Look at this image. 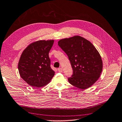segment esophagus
<instances>
[{
	"label": "esophagus",
	"instance_id": "34e87169",
	"mask_svg": "<svg viewBox=\"0 0 122 122\" xmlns=\"http://www.w3.org/2000/svg\"><path fill=\"white\" fill-rule=\"evenodd\" d=\"M58 71L59 72H62V71H63V69H62V68H61V67L58 68Z\"/></svg>",
	"mask_w": 122,
	"mask_h": 122
}]
</instances>
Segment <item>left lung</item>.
Wrapping results in <instances>:
<instances>
[{
    "label": "left lung",
    "instance_id": "8db88e82",
    "mask_svg": "<svg viewBox=\"0 0 122 122\" xmlns=\"http://www.w3.org/2000/svg\"><path fill=\"white\" fill-rule=\"evenodd\" d=\"M58 45L68 57L73 68L69 83L79 89L90 87L98 80L103 69L101 56L85 38L75 36L58 41Z\"/></svg>",
    "mask_w": 122,
    "mask_h": 122
}]
</instances>
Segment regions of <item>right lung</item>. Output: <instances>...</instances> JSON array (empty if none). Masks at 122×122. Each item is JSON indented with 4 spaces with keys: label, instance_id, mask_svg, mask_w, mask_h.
Listing matches in <instances>:
<instances>
[{
    "label": "right lung",
    "instance_id": "1",
    "mask_svg": "<svg viewBox=\"0 0 122 122\" xmlns=\"http://www.w3.org/2000/svg\"><path fill=\"white\" fill-rule=\"evenodd\" d=\"M54 42V40L34 42L21 55L18 65L20 76L32 87L44 86L55 75L49 57V52Z\"/></svg>",
    "mask_w": 122,
    "mask_h": 122
}]
</instances>
